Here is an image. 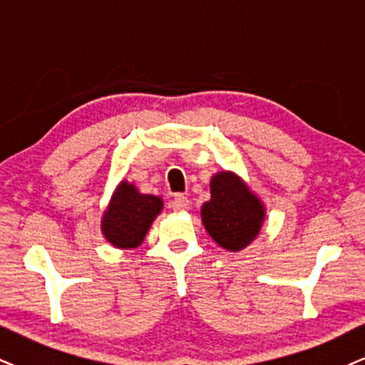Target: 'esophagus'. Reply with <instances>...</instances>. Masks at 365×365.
Masks as SVG:
<instances>
[{
    "instance_id": "1",
    "label": "esophagus",
    "mask_w": 365,
    "mask_h": 365,
    "mask_svg": "<svg viewBox=\"0 0 365 365\" xmlns=\"http://www.w3.org/2000/svg\"><path fill=\"white\" fill-rule=\"evenodd\" d=\"M169 206L175 211H184V210L190 208V200H187V197L182 196V195H175L173 200H170Z\"/></svg>"
}]
</instances>
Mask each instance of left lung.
I'll list each match as a JSON object with an SVG mask.
<instances>
[{
  "mask_svg": "<svg viewBox=\"0 0 365 365\" xmlns=\"http://www.w3.org/2000/svg\"><path fill=\"white\" fill-rule=\"evenodd\" d=\"M211 200L201 208V220L210 237L223 249L238 252L259 235L265 218L262 201L230 170L211 178Z\"/></svg>",
  "mask_w": 365,
  "mask_h": 365,
  "instance_id": "8db88e82",
  "label": "left lung"
}]
</instances>
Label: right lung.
I'll list each match as a JSON object with an SVG mask.
<instances>
[{
    "label": "right lung",
    "instance_id": "obj_1",
    "mask_svg": "<svg viewBox=\"0 0 365 365\" xmlns=\"http://www.w3.org/2000/svg\"><path fill=\"white\" fill-rule=\"evenodd\" d=\"M162 206L159 196L142 195L135 184L121 181L101 218L103 235L118 249H135L143 242Z\"/></svg>",
    "mask_w": 365,
    "mask_h": 365
}]
</instances>
